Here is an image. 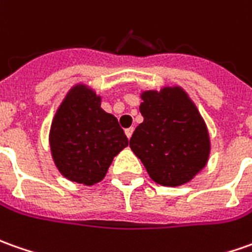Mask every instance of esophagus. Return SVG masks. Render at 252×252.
Segmentation results:
<instances>
[{"instance_id":"esophagus-1","label":"esophagus","mask_w":252,"mask_h":252,"mask_svg":"<svg viewBox=\"0 0 252 252\" xmlns=\"http://www.w3.org/2000/svg\"><path fill=\"white\" fill-rule=\"evenodd\" d=\"M132 132H133V128L131 126V128H126V135L128 139H131V136H132Z\"/></svg>"}]
</instances>
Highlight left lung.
Returning a JSON list of instances; mask_svg holds the SVG:
<instances>
[{
  "mask_svg": "<svg viewBox=\"0 0 252 252\" xmlns=\"http://www.w3.org/2000/svg\"><path fill=\"white\" fill-rule=\"evenodd\" d=\"M143 123L129 146L149 176L162 186L190 182L204 168L211 152L210 133L194 102L181 87L140 94Z\"/></svg>",
  "mask_w": 252,
  "mask_h": 252,
  "instance_id": "left-lung-1",
  "label": "left lung"
}]
</instances>
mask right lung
I'll return each mask as SVG.
<instances>
[{
	"instance_id": "add662e5",
	"label": "right lung",
	"mask_w": 252,
	"mask_h": 252,
	"mask_svg": "<svg viewBox=\"0 0 252 252\" xmlns=\"http://www.w3.org/2000/svg\"><path fill=\"white\" fill-rule=\"evenodd\" d=\"M102 97L76 84L55 113L49 148L56 168L71 182L92 186L103 179L113 158L128 146L117 119L100 107Z\"/></svg>"
}]
</instances>
